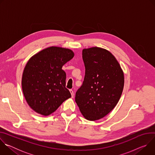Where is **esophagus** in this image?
<instances>
[{
    "mask_svg": "<svg viewBox=\"0 0 155 155\" xmlns=\"http://www.w3.org/2000/svg\"><path fill=\"white\" fill-rule=\"evenodd\" d=\"M70 93L71 94V96H72V97H74V91L72 90H70Z\"/></svg>",
    "mask_w": 155,
    "mask_h": 155,
    "instance_id": "obj_1",
    "label": "esophagus"
}]
</instances>
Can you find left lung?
<instances>
[{
    "instance_id": "obj_1",
    "label": "left lung",
    "mask_w": 155,
    "mask_h": 155,
    "mask_svg": "<svg viewBox=\"0 0 155 155\" xmlns=\"http://www.w3.org/2000/svg\"><path fill=\"white\" fill-rule=\"evenodd\" d=\"M85 75L75 94V102L85 119L96 121L108 114L121 96L124 73L109 51L94 47L83 49Z\"/></svg>"
}]
</instances>
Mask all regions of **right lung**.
I'll return each instance as SVG.
<instances>
[{
    "label": "right lung",
    "mask_w": 155,
    "mask_h": 155,
    "mask_svg": "<svg viewBox=\"0 0 155 155\" xmlns=\"http://www.w3.org/2000/svg\"><path fill=\"white\" fill-rule=\"evenodd\" d=\"M74 56L70 49L50 47L29 59L21 85L25 99L34 111L48 116L71 97L65 87L66 74L62 68Z\"/></svg>",
    "instance_id": "obj_1"
}]
</instances>
